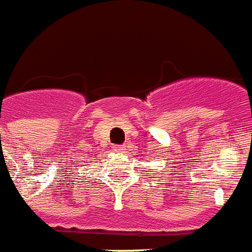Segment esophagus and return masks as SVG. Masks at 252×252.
Here are the masks:
<instances>
[{"label":"esophagus","mask_w":252,"mask_h":252,"mask_svg":"<svg viewBox=\"0 0 252 252\" xmlns=\"http://www.w3.org/2000/svg\"><path fill=\"white\" fill-rule=\"evenodd\" d=\"M113 148H115V151H116V152H121V154H124V152H126V151L128 150V145H126V144L115 145Z\"/></svg>","instance_id":"esophagus-1"}]
</instances>
